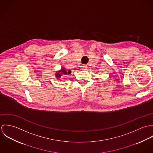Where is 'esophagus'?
<instances>
[{"label":"esophagus","instance_id":"esophagus-1","mask_svg":"<svg viewBox=\"0 0 153 153\" xmlns=\"http://www.w3.org/2000/svg\"><path fill=\"white\" fill-rule=\"evenodd\" d=\"M81 68H82V70H85V69L87 68V66L85 65L82 66Z\"/></svg>","mask_w":153,"mask_h":153}]
</instances>
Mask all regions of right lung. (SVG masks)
Wrapping results in <instances>:
<instances>
[{"label":"right lung","mask_w":153,"mask_h":153,"mask_svg":"<svg viewBox=\"0 0 153 153\" xmlns=\"http://www.w3.org/2000/svg\"><path fill=\"white\" fill-rule=\"evenodd\" d=\"M71 73V71L70 70L67 71L65 68H62L60 71H57V72L55 74V76L57 79H59L61 77L62 75H69Z\"/></svg>","instance_id":"add662e5"}]
</instances>
